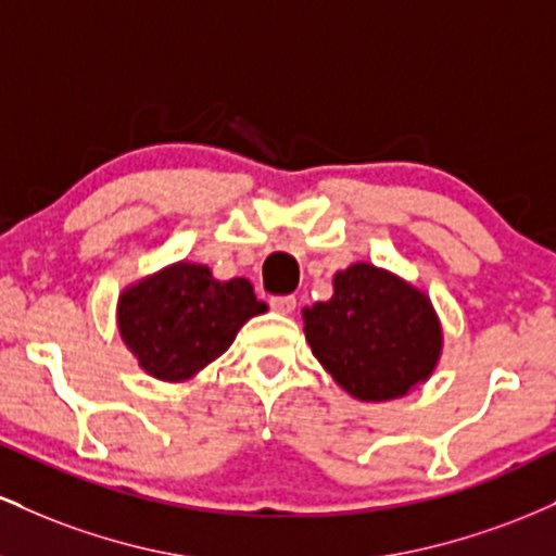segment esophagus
Listing matches in <instances>:
<instances>
[{"label":"esophagus","mask_w":556,"mask_h":556,"mask_svg":"<svg viewBox=\"0 0 556 556\" xmlns=\"http://www.w3.org/2000/svg\"><path fill=\"white\" fill-rule=\"evenodd\" d=\"M295 305H298V300H295V295H285V298H271V308L277 311V314H282V316H290L292 311H295Z\"/></svg>","instance_id":"obj_1"}]
</instances>
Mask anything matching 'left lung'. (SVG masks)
I'll use <instances>...</instances> for the list:
<instances>
[{
	"instance_id": "1",
	"label": "left lung",
	"mask_w": 556,
	"mask_h": 556,
	"mask_svg": "<svg viewBox=\"0 0 556 556\" xmlns=\"http://www.w3.org/2000/svg\"><path fill=\"white\" fill-rule=\"evenodd\" d=\"M329 300L303 311L316 361L350 397L387 402L431 379L444 331L431 298L381 266L350 264Z\"/></svg>"
}]
</instances>
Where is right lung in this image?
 Instances as JSON below:
<instances>
[{
  "label": "right lung",
  "instance_id": "right-lung-1",
  "mask_svg": "<svg viewBox=\"0 0 556 556\" xmlns=\"http://www.w3.org/2000/svg\"><path fill=\"white\" fill-rule=\"evenodd\" d=\"M264 311L245 277L222 282L206 264L182 258L119 292L117 331L146 374L180 384L219 358L242 324Z\"/></svg>",
  "mask_w": 556,
  "mask_h": 556
}]
</instances>
